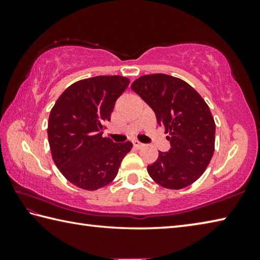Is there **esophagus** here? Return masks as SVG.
Wrapping results in <instances>:
<instances>
[{"label": "esophagus", "mask_w": 260, "mask_h": 260, "mask_svg": "<svg viewBox=\"0 0 260 260\" xmlns=\"http://www.w3.org/2000/svg\"><path fill=\"white\" fill-rule=\"evenodd\" d=\"M133 146H134V148H136V149H141V148H142V147L144 146V144L139 142V141H133Z\"/></svg>", "instance_id": "1"}]
</instances>
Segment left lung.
Here are the masks:
<instances>
[{
    "label": "left lung",
    "instance_id": "8db88e82",
    "mask_svg": "<svg viewBox=\"0 0 260 260\" xmlns=\"http://www.w3.org/2000/svg\"><path fill=\"white\" fill-rule=\"evenodd\" d=\"M134 90L156 114L170 141L148 173L161 187L182 189L195 182L208 167L214 151L215 124L201 95L186 81L167 74L140 77Z\"/></svg>",
    "mask_w": 260,
    "mask_h": 260
}]
</instances>
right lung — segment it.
Returning <instances> with one entry per match:
<instances>
[{"mask_svg": "<svg viewBox=\"0 0 260 260\" xmlns=\"http://www.w3.org/2000/svg\"><path fill=\"white\" fill-rule=\"evenodd\" d=\"M120 76H99L72 83L64 90L48 121V140L56 166L70 182L96 190L116 178L133 144L103 138L117 99L128 87Z\"/></svg>", "mask_w": 260, "mask_h": 260, "instance_id": "obj_1", "label": "right lung"}]
</instances>
